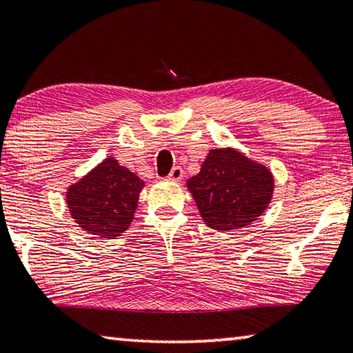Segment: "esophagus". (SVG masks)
<instances>
[{"label": "esophagus", "mask_w": 353, "mask_h": 353, "mask_svg": "<svg viewBox=\"0 0 353 353\" xmlns=\"http://www.w3.org/2000/svg\"><path fill=\"white\" fill-rule=\"evenodd\" d=\"M182 177H183V170H182L181 166L172 168L171 172H170V176H168V179H170V181H174V182H179Z\"/></svg>", "instance_id": "obj_1"}]
</instances>
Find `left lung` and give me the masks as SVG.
<instances>
[{"label":"left lung","instance_id":"obj_1","mask_svg":"<svg viewBox=\"0 0 353 353\" xmlns=\"http://www.w3.org/2000/svg\"><path fill=\"white\" fill-rule=\"evenodd\" d=\"M187 187L205 225L232 231L256 221L273 196L272 172L236 149H212Z\"/></svg>","mask_w":353,"mask_h":353}]
</instances>
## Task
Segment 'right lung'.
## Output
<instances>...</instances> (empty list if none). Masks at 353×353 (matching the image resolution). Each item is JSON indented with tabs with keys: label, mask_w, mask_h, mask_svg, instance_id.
Masks as SVG:
<instances>
[{
	"label": "right lung",
	"mask_w": 353,
	"mask_h": 353,
	"mask_svg": "<svg viewBox=\"0 0 353 353\" xmlns=\"http://www.w3.org/2000/svg\"><path fill=\"white\" fill-rule=\"evenodd\" d=\"M144 182L113 157L67 190V205L77 225L103 239L127 231Z\"/></svg>",
	"instance_id": "right-lung-1"
}]
</instances>
